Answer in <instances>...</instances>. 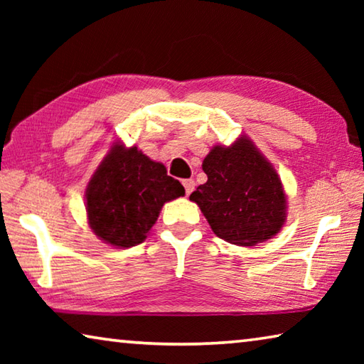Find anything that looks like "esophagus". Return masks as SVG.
<instances>
[{
  "label": "esophagus",
  "instance_id": "34e87169",
  "mask_svg": "<svg viewBox=\"0 0 364 364\" xmlns=\"http://www.w3.org/2000/svg\"><path fill=\"white\" fill-rule=\"evenodd\" d=\"M183 186H184V189H186V194L189 196L194 191L196 183H194V180H183Z\"/></svg>",
  "mask_w": 364,
  "mask_h": 364
}]
</instances>
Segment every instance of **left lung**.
<instances>
[{"label": "left lung", "mask_w": 364, "mask_h": 364, "mask_svg": "<svg viewBox=\"0 0 364 364\" xmlns=\"http://www.w3.org/2000/svg\"><path fill=\"white\" fill-rule=\"evenodd\" d=\"M207 183L189 199L200 207L212 231L226 242L250 247L281 231L286 193L273 165L247 136L215 146L202 162Z\"/></svg>", "instance_id": "left-lung-1"}]
</instances>
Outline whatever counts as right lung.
<instances>
[{
    "instance_id": "right-lung-1",
    "label": "right lung",
    "mask_w": 364,
    "mask_h": 364,
    "mask_svg": "<svg viewBox=\"0 0 364 364\" xmlns=\"http://www.w3.org/2000/svg\"><path fill=\"white\" fill-rule=\"evenodd\" d=\"M181 196L183 184L162 164L117 141L86 188L88 225L106 244L133 247L147 237L165 202Z\"/></svg>"
}]
</instances>
